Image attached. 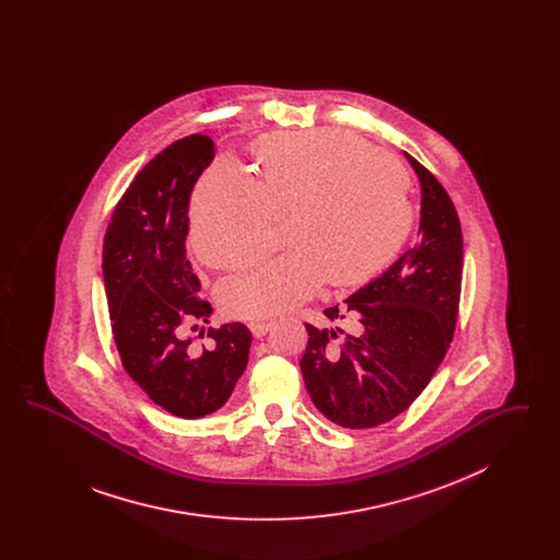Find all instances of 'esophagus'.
I'll use <instances>...</instances> for the list:
<instances>
[{"label":"esophagus","instance_id":"1","mask_svg":"<svg viewBox=\"0 0 560 560\" xmlns=\"http://www.w3.org/2000/svg\"><path fill=\"white\" fill-rule=\"evenodd\" d=\"M272 323H265V320H256V323H249V331L254 334V338H265L268 331H270Z\"/></svg>","mask_w":560,"mask_h":560}]
</instances>
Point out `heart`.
I'll return each instance as SVG.
<instances>
[{"label": "heart", "mask_w": 560, "mask_h": 560, "mask_svg": "<svg viewBox=\"0 0 560 560\" xmlns=\"http://www.w3.org/2000/svg\"><path fill=\"white\" fill-rule=\"evenodd\" d=\"M260 183L240 161H213L190 199V243L210 267H233L290 215L285 256L243 267L218 288L233 319L290 313L334 285L368 281L409 237L413 210L397 161L347 130L279 133L258 149Z\"/></svg>", "instance_id": "1"}]
</instances>
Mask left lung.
I'll return each mask as SVG.
<instances>
[{"label":"left lung","instance_id":"8db88e82","mask_svg":"<svg viewBox=\"0 0 560 560\" xmlns=\"http://www.w3.org/2000/svg\"><path fill=\"white\" fill-rule=\"evenodd\" d=\"M420 180L418 241L377 279L323 311L329 323H306L300 361L306 390L320 413L345 428L390 422L420 397L452 345L457 320L464 241L447 190L409 153Z\"/></svg>","mask_w":560,"mask_h":560}]
</instances>
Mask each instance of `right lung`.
I'll use <instances>...</instances> for the list:
<instances>
[{
	"label": "right lung",
	"mask_w": 560,
	"mask_h": 560,
	"mask_svg": "<svg viewBox=\"0 0 560 560\" xmlns=\"http://www.w3.org/2000/svg\"><path fill=\"white\" fill-rule=\"evenodd\" d=\"M215 155L212 138L192 133L149 161L108 222L103 277L121 363L165 411L203 418L220 409L247 368L252 331L243 323L210 329L212 347L187 336L210 323L201 281L187 258L188 203Z\"/></svg>",
	"instance_id": "add662e5"
}]
</instances>
